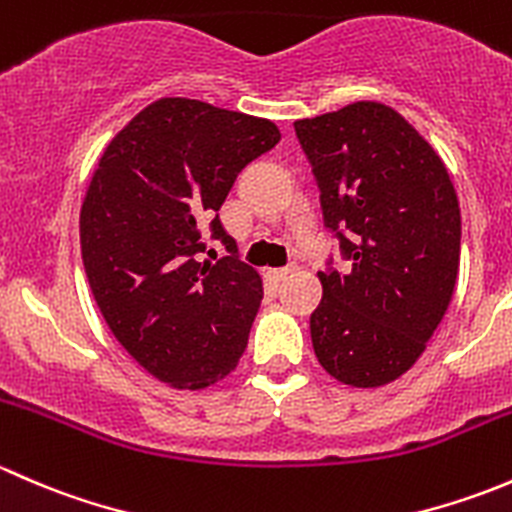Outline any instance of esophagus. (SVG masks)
Segmentation results:
<instances>
[{
	"instance_id": "obj_1",
	"label": "esophagus",
	"mask_w": 512,
	"mask_h": 512,
	"mask_svg": "<svg viewBox=\"0 0 512 512\" xmlns=\"http://www.w3.org/2000/svg\"><path fill=\"white\" fill-rule=\"evenodd\" d=\"M297 270V267L294 265H287V267H280V270H270V277L272 280H277V282H282V280H287L289 275H292V272Z\"/></svg>"
}]
</instances>
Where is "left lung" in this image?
I'll use <instances>...</instances> for the list:
<instances>
[{
  "label": "left lung",
  "instance_id": "1",
  "mask_svg": "<svg viewBox=\"0 0 512 512\" xmlns=\"http://www.w3.org/2000/svg\"><path fill=\"white\" fill-rule=\"evenodd\" d=\"M312 165L329 257L312 312L314 354L342 384L374 389L423 354L446 314L461 260V208L443 160L401 113L356 101L294 121Z\"/></svg>",
  "mask_w": 512,
  "mask_h": 512
}]
</instances>
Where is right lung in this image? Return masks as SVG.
<instances>
[{
    "instance_id": "right-lung-1",
    "label": "right lung",
    "mask_w": 512,
    "mask_h": 512,
    "mask_svg": "<svg viewBox=\"0 0 512 512\" xmlns=\"http://www.w3.org/2000/svg\"><path fill=\"white\" fill-rule=\"evenodd\" d=\"M277 141L267 118L160 98L98 160L81 205L86 277L113 337L165 384L203 389L245 354L265 292L218 210L237 173Z\"/></svg>"
}]
</instances>
